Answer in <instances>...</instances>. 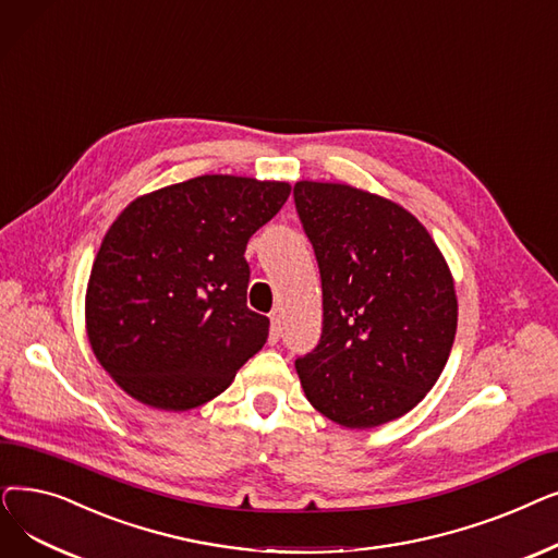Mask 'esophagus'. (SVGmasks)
Returning a JSON list of instances; mask_svg holds the SVG:
<instances>
[{
    "instance_id": "esophagus-1",
    "label": "esophagus",
    "mask_w": 558,
    "mask_h": 558,
    "mask_svg": "<svg viewBox=\"0 0 558 558\" xmlns=\"http://www.w3.org/2000/svg\"><path fill=\"white\" fill-rule=\"evenodd\" d=\"M279 338H281V317H279V313H272L270 315V342L275 344V342H279Z\"/></svg>"
}]
</instances>
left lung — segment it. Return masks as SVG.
Instances as JSON below:
<instances>
[{
	"label": "left lung",
	"instance_id": "1",
	"mask_svg": "<svg viewBox=\"0 0 558 558\" xmlns=\"http://www.w3.org/2000/svg\"><path fill=\"white\" fill-rule=\"evenodd\" d=\"M293 197L323 279V336L295 361L306 400L340 427H379L434 388L452 352V272L400 204L320 181H298Z\"/></svg>",
	"mask_w": 558,
	"mask_h": 558
}]
</instances>
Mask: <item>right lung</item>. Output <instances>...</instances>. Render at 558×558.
Instances as JSON below:
<instances>
[{
  "label": "right lung",
  "instance_id": "right-lung-1",
  "mask_svg": "<svg viewBox=\"0 0 558 558\" xmlns=\"http://www.w3.org/2000/svg\"><path fill=\"white\" fill-rule=\"evenodd\" d=\"M288 195L286 181L204 174L122 210L93 263L86 329L124 392L189 411L227 390L263 348L270 320L247 308L245 250Z\"/></svg>",
  "mask_w": 558,
  "mask_h": 558
}]
</instances>
